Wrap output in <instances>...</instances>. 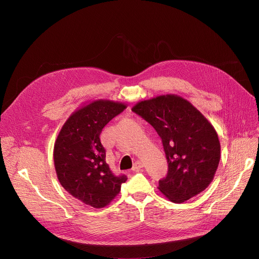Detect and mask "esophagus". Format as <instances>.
Wrapping results in <instances>:
<instances>
[{
  "instance_id": "1",
  "label": "esophagus",
  "mask_w": 259,
  "mask_h": 259,
  "mask_svg": "<svg viewBox=\"0 0 259 259\" xmlns=\"http://www.w3.org/2000/svg\"><path fill=\"white\" fill-rule=\"evenodd\" d=\"M143 167H144V164H143V162H142V161H140V160H138V161H135V162H134V165H133L132 170H133L134 172H138V171H140Z\"/></svg>"
}]
</instances>
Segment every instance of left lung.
I'll return each mask as SVG.
<instances>
[{
    "instance_id": "1",
    "label": "left lung",
    "mask_w": 259,
    "mask_h": 259,
    "mask_svg": "<svg viewBox=\"0 0 259 259\" xmlns=\"http://www.w3.org/2000/svg\"><path fill=\"white\" fill-rule=\"evenodd\" d=\"M132 111L153 126L164 146L168 174L159 181V191L181 203L206 190L221 159V143L211 122L176 94L141 101Z\"/></svg>"
}]
</instances>
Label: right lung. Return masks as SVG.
I'll use <instances>...</instances> for the list:
<instances>
[{"instance_id":"1","label":"right lung","mask_w":259,"mask_h":259,"mask_svg":"<svg viewBox=\"0 0 259 259\" xmlns=\"http://www.w3.org/2000/svg\"><path fill=\"white\" fill-rule=\"evenodd\" d=\"M126 108V104L110 100L87 102L67 118L54 143L53 161L59 182L87 206L106 207L127 181L125 175L111 172L100 140L103 128Z\"/></svg>"}]
</instances>
